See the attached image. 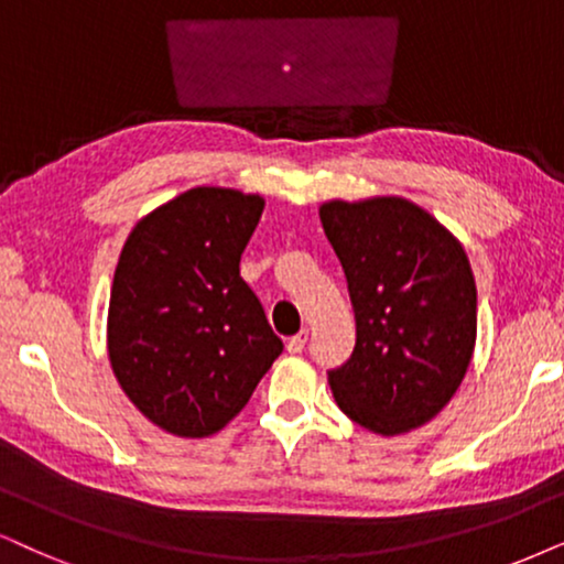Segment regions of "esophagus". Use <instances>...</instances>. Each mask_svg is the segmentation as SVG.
Wrapping results in <instances>:
<instances>
[{"mask_svg": "<svg viewBox=\"0 0 564 564\" xmlns=\"http://www.w3.org/2000/svg\"><path fill=\"white\" fill-rule=\"evenodd\" d=\"M306 340H310V330H302V333H296L294 338H289V344H286L289 354H302L304 346H306Z\"/></svg>", "mask_w": 564, "mask_h": 564, "instance_id": "obj_1", "label": "esophagus"}]
</instances>
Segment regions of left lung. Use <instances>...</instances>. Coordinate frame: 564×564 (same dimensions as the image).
<instances>
[{
    "mask_svg": "<svg viewBox=\"0 0 564 564\" xmlns=\"http://www.w3.org/2000/svg\"><path fill=\"white\" fill-rule=\"evenodd\" d=\"M344 265L356 346L327 372L335 403L377 434L416 430L445 409L471 365L476 283L445 226L403 197L319 208Z\"/></svg>",
    "mask_w": 564,
    "mask_h": 564,
    "instance_id": "left-lung-1",
    "label": "left lung"
}]
</instances>
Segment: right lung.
<instances>
[{
	"label": "right lung",
	"mask_w": 564,
	"mask_h": 564,
	"mask_svg": "<svg viewBox=\"0 0 564 564\" xmlns=\"http://www.w3.org/2000/svg\"><path fill=\"white\" fill-rule=\"evenodd\" d=\"M265 199L195 187L134 226L109 302L119 384L161 430L208 437L245 409L283 340L239 260Z\"/></svg>",
	"instance_id": "1"
}]
</instances>
